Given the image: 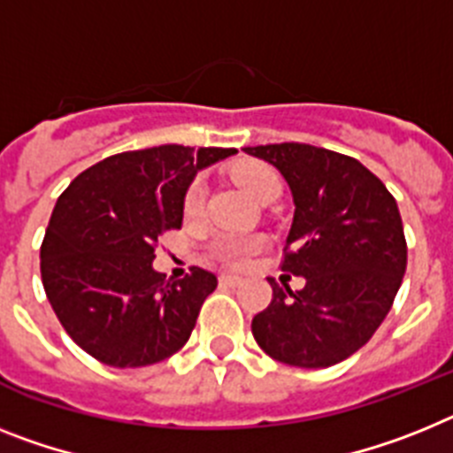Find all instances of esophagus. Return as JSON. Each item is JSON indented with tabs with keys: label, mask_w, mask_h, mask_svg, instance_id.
Instances as JSON below:
<instances>
[{
	"label": "esophagus",
	"mask_w": 453,
	"mask_h": 453,
	"mask_svg": "<svg viewBox=\"0 0 453 453\" xmlns=\"http://www.w3.org/2000/svg\"><path fill=\"white\" fill-rule=\"evenodd\" d=\"M219 280L220 285H230V288H234V285L242 283V276H237V273H220Z\"/></svg>",
	"instance_id": "1"
}]
</instances>
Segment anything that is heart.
Masks as SVG:
<instances>
[{
	"instance_id": "b5f03b06",
	"label": "heart",
	"mask_w": 453,
	"mask_h": 453,
	"mask_svg": "<svg viewBox=\"0 0 453 453\" xmlns=\"http://www.w3.org/2000/svg\"><path fill=\"white\" fill-rule=\"evenodd\" d=\"M234 180L237 184L249 193L256 203L265 200L272 193H280V180L279 174L273 173L265 163H242L234 170ZM204 204V184L203 181H193L188 186L184 197V211L188 216L197 214ZM260 249V239L257 237H227L219 244V256L230 265H244L246 257L250 253H256Z\"/></svg>"
}]
</instances>
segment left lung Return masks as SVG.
Listing matches in <instances>:
<instances>
[{
  "label": "left lung",
  "instance_id": "1",
  "mask_svg": "<svg viewBox=\"0 0 453 453\" xmlns=\"http://www.w3.org/2000/svg\"><path fill=\"white\" fill-rule=\"evenodd\" d=\"M272 163L292 193L295 216L283 272L303 276L292 292L269 279L272 303L250 322L272 359L326 368L368 343L401 288L408 246L396 200L357 158L313 144L244 147Z\"/></svg>",
  "mask_w": 453,
  "mask_h": 453
}]
</instances>
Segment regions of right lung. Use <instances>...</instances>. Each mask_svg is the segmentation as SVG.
<instances>
[{
  "label": "right lung",
  "mask_w": 453,
  "mask_h": 453,
  "mask_svg": "<svg viewBox=\"0 0 453 453\" xmlns=\"http://www.w3.org/2000/svg\"><path fill=\"white\" fill-rule=\"evenodd\" d=\"M237 150L161 144L124 151L80 173L52 209L41 279L66 334L98 362L151 366L191 336L216 276L181 280L154 269V246L181 227L184 197L200 170Z\"/></svg>",
  "instance_id": "1"
}]
</instances>
